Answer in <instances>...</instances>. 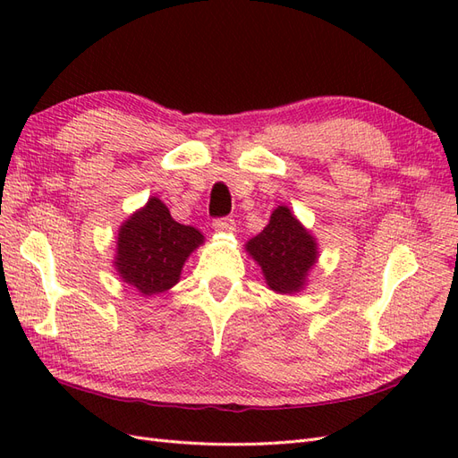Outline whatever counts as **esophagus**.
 <instances>
[{
  "label": "esophagus",
  "instance_id": "1",
  "mask_svg": "<svg viewBox=\"0 0 458 458\" xmlns=\"http://www.w3.org/2000/svg\"><path fill=\"white\" fill-rule=\"evenodd\" d=\"M214 229L219 233H233L234 231V219L225 216V217H216L214 219Z\"/></svg>",
  "mask_w": 458,
  "mask_h": 458
}]
</instances>
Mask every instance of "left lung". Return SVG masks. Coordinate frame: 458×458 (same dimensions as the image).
<instances>
[{
	"mask_svg": "<svg viewBox=\"0 0 458 458\" xmlns=\"http://www.w3.org/2000/svg\"><path fill=\"white\" fill-rule=\"evenodd\" d=\"M246 250L259 263L271 290L293 294L306 283L317 259V244L286 206L271 214L269 225L248 241Z\"/></svg>",
	"mask_w": 458,
	"mask_h": 458,
	"instance_id": "8db88e82",
	"label": "left lung"
}]
</instances>
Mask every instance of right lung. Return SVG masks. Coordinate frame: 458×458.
<instances>
[{
    "instance_id": "add662e5",
    "label": "right lung",
    "mask_w": 458,
    "mask_h": 458,
    "mask_svg": "<svg viewBox=\"0 0 458 458\" xmlns=\"http://www.w3.org/2000/svg\"><path fill=\"white\" fill-rule=\"evenodd\" d=\"M204 242L202 234L182 225L157 197L133 214L118 233L116 269L137 293L152 296L172 288L189 254Z\"/></svg>"
}]
</instances>
